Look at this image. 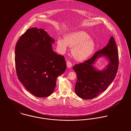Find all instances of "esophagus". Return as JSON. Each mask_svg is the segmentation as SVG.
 <instances>
[{"mask_svg": "<svg viewBox=\"0 0 131 131\" xmlns=\"http://www.w3.org/2000/svg\"><path fill=\"white\" fill-rule=\"evenodd\" d=\"M67 65L68 68H71L72 67V63L70 61H68L67 62Z\"/></svg>", "mask_w": 131, "mask_h": 131, "instance_id": "1", "label": "esophagus"}]
</instances>
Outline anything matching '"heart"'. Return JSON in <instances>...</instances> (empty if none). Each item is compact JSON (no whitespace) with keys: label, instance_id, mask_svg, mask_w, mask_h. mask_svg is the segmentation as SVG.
Returning a JSON list of instances; mask_svg holds the SVG:
<instances>
[{"label":"heart","instance_id":"b5f03b06","mask_svg":"<svg viewBox=\"0 0 131 131\" xmlns=\"http://www.w3.org/2000/svg\"><path fill=\"white\" fill-rule=\"evenodd\" d=\"M57 49L60 53H64L68 47L72 48V54L77 61H83L93 53L95 45L90 36L83 31L69 33L64 36V39L58 38Z\"/></svg>","mask_w":131,"mask_h":131}]
</instances>
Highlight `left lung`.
Here are the masks:
<instances>
[{
  "label": "left lung",
  "instance_id": "8db88e82",
  "mask_svg": "<svg viewBox=\"0 0 131 131\" xmlns=\"http://www.w3.org/2000/svg\"><path fill=\"white\" fill-rule=\"evenodd\" d=\"M101 56L106 57L109 63L105 69L99 71L93 64L95 60ZM118 68V50L112 36L107 45L102 49L97 51L89 59L75 64L73 67L77 76L75 87L77 95L84 99H90L98 96L112 83Z\"/></svg>",
  "mask_w": 131,
  "mask_h": 131
}]
</instances>
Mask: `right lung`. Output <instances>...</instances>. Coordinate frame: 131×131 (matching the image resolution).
Masks as SVG:
<instances>
[{
    "instance_id": "right-lung-1",
    "label": "right lung",
    "mask_w": 131,
    "mask_h": 131,
    "mask_svg": "<svg viewBox=\"0 0 131 131\" xmlns=\"http://www.w3.org/2000/svg\"><path fill=\"white\" fill-rule=\"evenodd\" d=\"M54 39L42 29H28L15 48V64L19 81L31 93L46 97L53 93L56 79L67 69L63 56L53 51Z\"/></svg>"
}]
</instances>
